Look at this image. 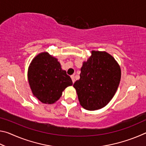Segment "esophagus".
Here are the masks:
<instances>
[{"label": "esophagus", "mask_w": 146, "mask_h": 146, "mask_svg": "<svg viewBox=\"0 0 146 146\" xmlns=\"http://www.w3.org/2000/svg\"><path fill=\"white\" fill-rule=\"evenodd\" d=\"M71 79H72L73 83L75 82V76H74V75H71Z\"/></svg>", "instance_id": "1"}]
</instances>
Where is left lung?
Segmentation results:
<instances>
[{"label": "left lung", "mask_w": 146, "mask_h": 146, "mask_svg": "<svg viewBox=\"0 0 146 146\" xmlns=\"http://www.w3.org/2000/svg\"><path fill=\"white\" fill-rule=\"evenodd\" d=\"M81 68L80 79L74 83L80 105L88 110L104 107L119 85L121 71L115 58L106 52L93 51Z\"/></svg>", "instance_id": "obj_1"}]
</instances>
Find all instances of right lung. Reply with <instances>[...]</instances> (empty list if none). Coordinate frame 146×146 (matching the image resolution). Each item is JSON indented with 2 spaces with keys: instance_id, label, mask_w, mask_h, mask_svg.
<instances>
[{
  "instance_id": "add662e5",
  "label": "right lung",
  "mask_w": 146,
  "mask_h": 146,
  "mask_svg": "<svg viewBox=\"0 0 146 146\" xmlns=\"http://www.w3.org/2000/svg\"><path fill=\"white\" fill-rule=\"evenodd\" d=\"M28 81L34 96L44 104L58 100L65 89L73 84L57 59L48 53L39 54L32 60L28 70Z\"/></svg>"
}]
</instances>
